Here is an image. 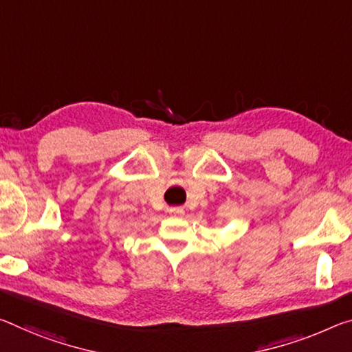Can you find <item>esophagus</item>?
<instances>
[{
    "mask_svg": "<svg viewBox=\"0 0 352 352\" xmlns=\"http://www.w3.org/2000/svg\"><path fill=\"white\" fill-rule=\"evenodd\" d=\"M169 214L174 217H182L183 214H185V210L180 208V206H174V208H169Z\"/></svg>",
    "mask_w": 352,
    "mask_h": 352,
    "instance_id": "obj_1",
    "label": "esophagus"
}]
</instances>
